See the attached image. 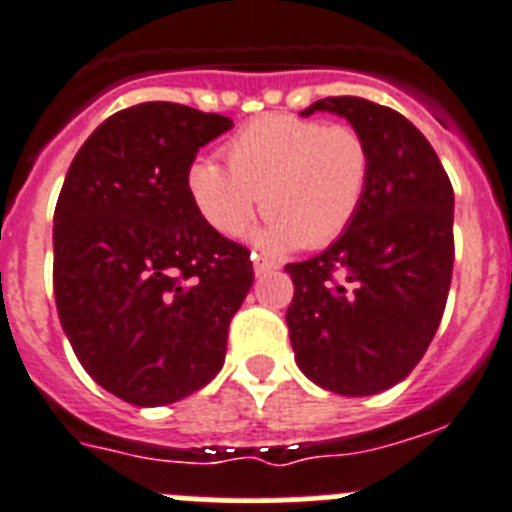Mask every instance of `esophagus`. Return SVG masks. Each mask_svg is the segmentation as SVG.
<instances>
[{
  "label": "esophagus",
  "mask_w": 512,
  "mask_h": 512,
  "mask_svg": "<svg viewBox=\"0 0 512 512\" xmlns=\"http://www.w3.org/2000/svg\"><path fill=\"white\" fill-rule=\"evenodd\" d=\"M252 260H255V276H265V273L278 270V263H273V260H265V257H257V255H252Z\"/></svg>",
  "instance_id": "esophagus-1"
}]
</instances>
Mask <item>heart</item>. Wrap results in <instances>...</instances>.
I'll return each instance as SVG.
<instances>
[{"label": "heart", "mask_w": 512, "mask_h": 512, "mask_svg": "<svg viewBox=\"0 0 512 512\" xmlns=\"http://www.w3.org/2000/svg\"><path fill=\"white\" fill-rule=\"evenodd\" d=\"M223 156L229 169L213 158H197L187 169L192 208L216 234L236 239L263 197L270 218L255 244L265 252L338 239L362 208L372 174L367 140L354 127L291 114L252 119Z\"/></svg>", "instance_id": "b5f03b06"}]
</instances>
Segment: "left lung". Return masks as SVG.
<instances>
[{
	"label": "left lung",
	"instance_id": "8db88e82",
	"mask_svg": "<svg viewBox=\"0 0 512 512\" xmlns=\"http://www.w3.org/2000/svg\"><path fill=\"white\" fill-rule=\"evenodd\" d=\"M338 114L367 140V197L325 252L286 265L294 359L338 395H375L419 364L453 278V187L427 137L398 111L354 96L302 111Z\"/></svg>",
	"mask_w": 512,
	"mask_h": 512
}]
</instances>
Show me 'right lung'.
Segmentation results:
<instances>
[{
  "label": "right lung",
  "instance_id": "obj_1",
  "mask_svg": "<svg viewBox=\"0 0 512 512\" xmlns=\"http://www.w3.org/2000/svg\"><path fill=\"white\" fill-rule=\"evenodd\" d=\"M229 117L148 101L77 150L54 210V299L64 336L103 390L166 406L221 372L252 286L249 249L192 208L187 169Z\"/></svg>",
  "mask_w": 512,
  "mask_h": 512
}]
</instances>
